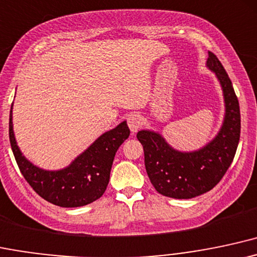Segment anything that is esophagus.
<instances>
[{
    "label": "esophagus",
    "mask_w": 257,
    "mask_h": 257,
    "mask_svg": "<svg viewBox=\"0 0 257 257\" xmlns=\"http://www.w3.org/2000/svg\"><path fill=\"white\" fill-rule=\"evenodd\" d=\"M142 123L143 121H142V117H141V115L131 114L127 116V125L130 130H131L132 134H136L138 130L141 128Z\"/></svg>",
    "instance_id": "34e87169"
}]
</instances>
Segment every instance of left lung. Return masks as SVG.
Returning a JSON list of instances; mask_svg holds the SVG:
<instances>
[{
  "label": "left lung",
  "instance_id": "1",
  "mask_svg": "<svg viewBox=\"0 0 257 257\" xmlns=\"http://www.w3.org/2000/svg\"><path fill=\"white\" fill-rule=\"evenodd\" d=\"M206 66L220 81L224 99V119L212 141L194 152L172 148L160 134L138 131L144 165L158 193L175 199H191L211 191L234 159L240 137V110L232 81L221 62L209 52Z\"/></svg>",
  "mask_w": 257,
  "mask_h": 257
}]
</instances>
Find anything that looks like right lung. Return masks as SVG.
Masks as SVG:
<instances>
[{"instance_id": "obj_1", "label": "right lung", "mask_w": 257, "mask_h": 257, "mask_svg": "<svg viewBox=\"0 0 257 257\" xmlns=\"http://www.w3.org/2000/svg\"><path fill=\"white\" fill-rule=\"evenodd\" d=\"M12 109L10 113L11 147L20 172L40 197L62 207L87 205L105 192L115 153L130 136L126 121L99 136L69 166L57 171L40 169L20 152L14 137Z\"/></svg>"}]
</instances>
